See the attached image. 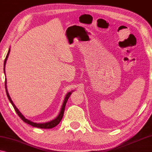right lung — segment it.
Masks as SVG:
<instances>
[{
    "instance_id": "obj_1",
    "label": "right lung",
    "mask_w": 152,
    "mask_h": 152,
    "mask_svg": "<svg viewBox=\"0 0 152 152\" xmlns=\"http://www.w3.org/2000/svg\"><path fill=\"white\" fill-rule=\"evenodd\" d=\"M10 48H9V50H8L7 55V56H6L5 61H4V73H5V64H6V62H7L8 56H9V55H10ZM5 91H6V93H7V96L8 97V99H9L10 103L12 104V106H13V107L14 108V109H15V111L16 112V113L18 114V115L19 116L20 118H21V120H23L25 122H26L27 124H30V125H32V126H34V127L41 128V129H51V128H53V127H55V126H57V124L59 123L60 121H61V119H62V118H63L64 113V110H65V107H66V102H67V101H68V98H69L70 95H71V93L72 92H73V91H70V92L67 93V94L66 95L65 98H64V99L63 104H62V105H61V109H60L59 113L58 114V115L55 118V119L52 120H50V121H49V122H38V123H37V122H32V121H31L30 120L27 119V118H26V117H25V116L23 115L21 113H20V111L18 109V108H16L15 104H14L13 102H12L11 97H10V96L9 93H8V91H7V80H5Z\"/></svg>"
}]
</instances>
